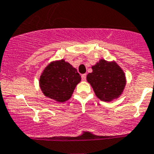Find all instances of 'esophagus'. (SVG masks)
I'll return each mask as SVG.
<instances>
[{
    "instance_id": "esophagus-1",
    "label": "esophagus",
    "mask_w": 154,
    "mask_h": 154,
    "mask_svg": "<svg viewBox=\"0 0 154 154\" xmlns=\"http://www.w3.org/2000/svg\"><path fill=\"white\" fill-rule=\"evenodd\" d=\"M81 77H82V81H85L86 79V74H82V75H81Z\"/></svg>"
}]
</instances>
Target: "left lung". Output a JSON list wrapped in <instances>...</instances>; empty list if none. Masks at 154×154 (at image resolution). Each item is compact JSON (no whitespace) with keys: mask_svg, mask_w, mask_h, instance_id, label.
Segmentation results:
<instances>
[{"mask_svg":"<svg viewBox=\"0 0 154 154\" xmlns=\"http://www.w3.org/2000/svg\"><path fill=\"white\" fill-rule=\"evenodd\" d=\"M92 70L86 79L99 99L110 101L121 94L126 84L125 75L116 63L101 60L92 66Z\"/></svg>","mask_w":154,"mask_h":154,"instance_id":"1","label":"left lung"}]
</instances>
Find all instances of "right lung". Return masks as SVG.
<instances>
[{"instance_id": "1", "label": "right lung", "mask_w": 154, "mask_h": 154, "mask_svg": "<svg viewBox=\"0 0 154 154\" xmlns=\"http://www.w3.org/2000/svg\"><path fill=\"white\" fill-rule=\"evenodd\" d=\"M81 80L77 70L63 60L52 62L41 75V90L49 98L59 102L68 101Z\"/></svg>"}]
</instances>
